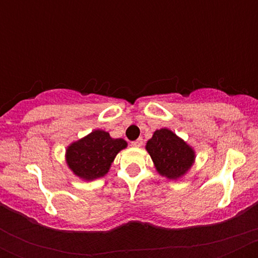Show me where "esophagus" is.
I'll return each mask as SVG.
<instances>
[{
	"instance_id": "1",
	"label": "esophagus",
	"mask_w": 258,
	"mask_h": 258,
	"mask_svg": "<svg viewBox=\"0 0 258 258\" xmlns=\"http://www.w3.org/2000/svg\"><path fill=\"white\" fill-rule=\"evenodd\" d=\"M142 146H143V139H142V138H138L137 141L132 142V147H135V148H141Z\"/></svg>"
}]
</instances>
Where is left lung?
<instances>
[{
  "label": "left lung",
  "instance_id": "left-lung-1",
  "mask_svg": "<svg viewBox=\"0 0 258 258\" xmlns=\"http://www.w3.org/2000/svg\"><path fill=\"white\" fill-rule=\"evenodd\" d=\"M146 149L158 173L168 179L182 178L195 161L193 148L168 128L156 130Z\"/></svg>",
  "mask_w": 258,
  "mask_h": 258
}]
</instances>
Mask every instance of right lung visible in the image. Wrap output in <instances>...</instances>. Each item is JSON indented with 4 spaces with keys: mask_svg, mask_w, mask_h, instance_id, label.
Masks as SVG:
<instances>
[{
    "mask_svg": "<svg viewBox=\"0 0 258 258\" xmlns=\"http://www.w3.org/2000/svg\"><path fill=\"white\" fill-rule=\"evenodd\" d=\"M126 147L125 139L111 138L108 132L94 130L68 146L65 160L72 172L79 178L94 180L109 172L115 156Z\"/></svg>",
    "mask_w": 258,
    "mask_h": 258,
    "instance_id": "add662e5",
    "label": "right lung"
}]
</instances>
